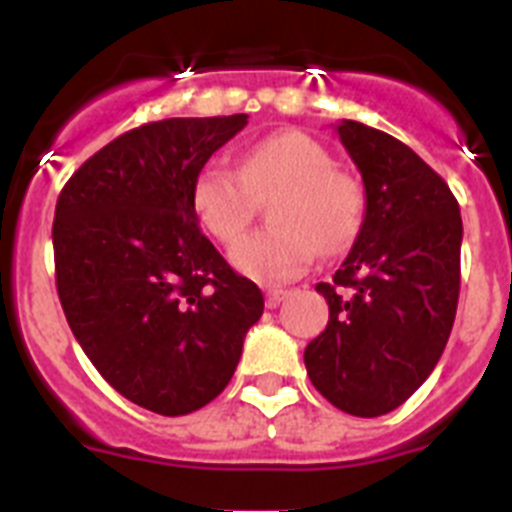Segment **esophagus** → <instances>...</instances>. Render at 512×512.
Listing matches in <instances>:
<instances>
[{
	"mask_svg": "<svg viewBox=\"0 0 512 512\" xmlns=\"http://www.w3.org/2000/svg\"><path fill=\"white\" fill-rule=\"evenodd\" d=\"M284 297H287L284 289H269V292H266V307H277Z\"/></svg>",
	"mask_w": 512,
	"mask_h": 512,
	"instance_id": "esophagus-1",
	"label": "esophagus"
}]
</instances>
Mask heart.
Segmentation results:
<instances>
[{
    "mask_svg": "<svg viewBox=\"0 0 512 512\" xmlns=\"http://www.w3.org/2000/svg\"><path fill=\"white\" fill-rule=\"evenodd\" d=\"M279 189L269 217L274 228L246 235L230 251L241 274L259 282H289L318 259L354 241L364 217V194L318 140L300 130H282L248 146L241 169L223 158L207 161L192 187V205L202 228L230 246L243 235L256 197Z\"/></svg>",
    "mask_w": 512,
    "mask_h": 512,
    "instance_id": "heart-1",
    "label": "heart"
}]
</instances>
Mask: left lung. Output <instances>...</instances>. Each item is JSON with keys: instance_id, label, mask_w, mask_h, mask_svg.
Instances as JSON below:
<instances>
[{"instance_id": "left-lung-1", "label": "left lung", "mask_w": 512, "mask_h": 512, "mask_svg": "<svg viewBox=\"0 0 512 512\" xmlns=\"http://www.w3.org/2000/svg\"><path fill=\"white\" fill-rule=\"evenodd\" d=\"M366 212L333 282L325 330L305 348L315 390L338 410L377 418L400 408L441 359L461 282V215L449 184L402 140L343 120Z\"/></svg>"}]
</instances>
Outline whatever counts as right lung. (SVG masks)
I'll return each mask as SVG.
<instances>
[{"label":"right lung","instance_id":"right-lung-1","mask_svg":"<svg viewBox=\"0 0 512 512\" xmlns=\"http://www.w3.org/2000/svg\"><path fill=\"white\" fill-rule=\"evenodd\" d=\"M248 115L169 117L122 133L61 189L56 287L97 372L158 415L228 387L264 295L202 235L194 179Z\"/></svg>","mask_w":512,"mask_h":512}]
</instances>
